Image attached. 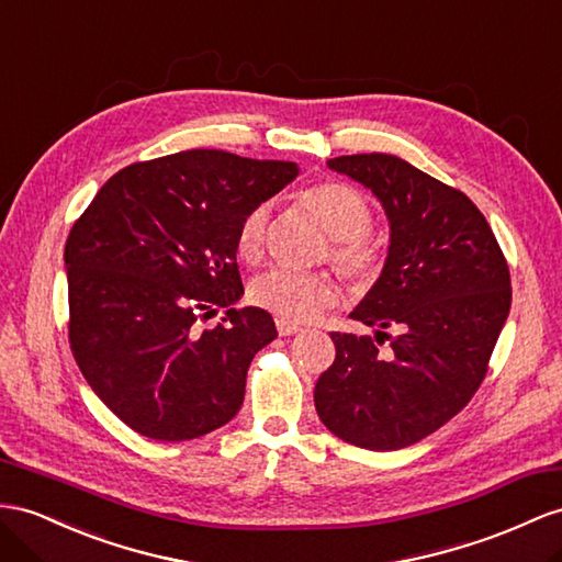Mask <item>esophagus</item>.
<instances>
[{"mask_svg": "<svg viewBox=\"0 0 562 562\" xmlns=\"http://www.w3.org/2000/svg\"><path fill=\"white\" fill-rule=\"evenodd\" d=\"M276 327H278V333H280L282 337L301 333V327H299L296 323H292V321H284V318H278V321H276Z\"/></svg>", "mask_w": 562, "mask_h": 562, "instance_id": "1", "label": "esophagus"}]
</instances>
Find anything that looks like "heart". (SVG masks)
<instances>
[{"label": "heart", "instance_id": "heart-1", "mask_svg": "<svg viewBox=\"0 0 562 562\" xmlns=\"http://www.w3.org/2000/svg\"><path fill=\"white\" fill-rule=\"evenodd\" d=\"M301 204L333 237L327 254L344 278L361 286L380 278L384 254L380 244L368 235L372 227V209L356 187L337 180L315 182L301 194ZM268 221L270 211L266 204L254 206L241 218L235 235V249L244 263H258L263 258ZM339 294L337 280L327 272H294L286 268H272L258 276L249 286V296L258 308L292 323L313 321L321 311L333 306Z\"/></svg>", "mask_w": 562, "mask_h": 562}]
</instances>
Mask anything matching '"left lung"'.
<instances>
[{
  "label": "left lung",
  "instance_id": "8db88e82",
  "mask_svg": "<svg viewBox=\"0 0 562 562\" xmlns=\"http://www.w3.org/2000/svg\"><path fill=\"white\" fill-rule=\"evenodd\" d=\"M327 166L382 201L392 244L351 313L378 335L333 333L337 356L315 384V411L347 443L396 451L449 423L480 390L510 311V272L482 211L456 187L392 154ZM384 340L391 347L380 350Z\"/></svg>",
  "mask_w": 562,
  "mask_h": 562
}]
</instances>
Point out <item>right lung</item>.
<instances>
[{"label":"right lung","instance_id":"right-lung-1","mask_svg":"<svg viewBox=\"0 0 562 562\" xmlns=\"http://www.w3.org/2000/svg\"><path fill=\"white\" fill-rule=\"evenodd\" d=\"M296 164L190 149L125 166L66 239L68 341L111 413L156 441L204 437L237 415L256 351L278 337L244 294V215L296 178ZM215 307L211 330L195 321Z\"/></svg>","mask_w":562,"mask_h":562}]
</instances>
